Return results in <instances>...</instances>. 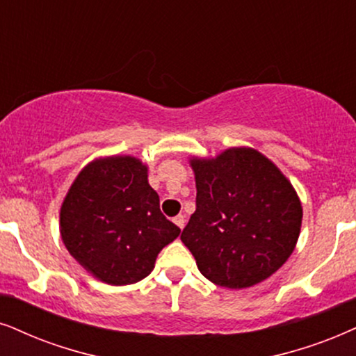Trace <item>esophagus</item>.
Masks as SVG:
<instances>
[{"mask_svg": "<svg viewBox=\"0 0 356 356\" xmlns=\"http://www.w3.org/2000/svg\"><path fill=\"white\" fill-rule=\"evenodd\" d=\"M174 223L182 230V228L186 227V217H184V215H177V217H174Z\"/></svg>", "mask_w": 356, "mask_h": 356, "instance_id": "obj_1", "label": "esophagus"}]
</instances>
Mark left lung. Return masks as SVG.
<instances>
[{
    "instance_id": "obj_1",
    "label": "left lung",
    "mask_w": 356,
    "mask_h": 356,
    "mask_svg": "<svg viewBox=\"0 0 356 356\" xmlns=\"http://www.w3.org/2000/svg\"><path fill=\"white\" fill-rule=\"evenodd\" d=\"M195 211L181 240L217 286L243 289L286 263L300 233L302 207L291 182L251 147L192 159Z\"/></svg>"
}]
</instances>
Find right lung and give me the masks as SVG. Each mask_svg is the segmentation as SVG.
Returning <instances> with one entry per match:
<instances>
[{
	"mask_svg": "<svg viewBox=\"0 0 356 356\" xmlns=\"http://www.w3.org/2000/svg\"><path fill=\"white\" fill-rule=\"evenodd\" d=\"M181 228L164 217L147 168L131 156L90 163L60 209L65 248L90 274L111 286L141 281Z\"/></svg>",
	"mask_w": 356,
	"mask_h": 356,
	"instance_id": "right-lung-1",
	"label": "right lung"
}]
</instances>
